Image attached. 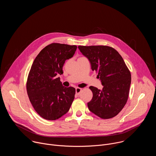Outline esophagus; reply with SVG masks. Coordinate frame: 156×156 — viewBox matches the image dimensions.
<instances>
[{
  "mask_svg": "<svg viewBox=\"0 0 156 156\" xmlns=\"http://www.w3.org/2000/svg\"><path fill=\"white\" fill-rule=\"evenodd\" d=\"M81 90H82L81 88H80V87H76V94H78V95H79V94H80Z\"/></svg>",
  "mask_w": 156,
  "mask_h": 156,
  "instance_id": "esophagus-1",
  "label": "esophagus"
}]
</instances>
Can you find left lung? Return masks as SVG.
Instances as JSON below:
<instances>
[{
  "mask_svg": "<svg viewBox=\"0 0 156 156\" xmlns=\"http://www.w3.org/2000/svg\"><path fill=\"white\" fill-rule=\"evenodd\" d=\"M80 52L90 60L93 71L98 73L102 90L90 89L93 98L87 103L91 112L102 119L116 116L125 105L129 96L131 73L120 54L107 46H79Z\"/></svg>",
  "mask_w": 156,
  "mask_h": 156,
  "instance_id": "8db88e82",
  "label": "left lung"
}]
</instances>
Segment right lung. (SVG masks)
I'll use <instances>...</instances> for the list:
<instances>
[{
	"mask_svg": "<svg viewBox=\"0 0 156 156\" xmlns=\"http://www.w3.org/2000/svg\"><path fill=\"white\" fill-rule=\"evenodd\" d=\"M76 46L52 43L35 58L27 81V91L36 112L43 119L55 120L69 110L75 88L62 86L59 75L66 60L72 58Z\"/></svg>",
	"mask_w": 156,
	"mask_h": 156,
	"instance_id": "right-lung-1",
	"label": "right lung"
}]
</instances>
